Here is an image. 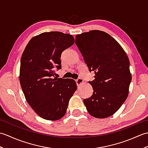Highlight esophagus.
<instances>
[{"instance_id":"esophagus-1","label":"esophagus","mask_w":148,"mask_h":148,"mask_svg":"<svg viewBox=\"0 0 148 148\" xmlns=\"http://www.w3.org/2000/svg\"><path fill=\"white\" fill-rule=\"evenodd\" d=\"M76 83L77 86H79L81 84L83 83V79L81 78H78L77 80H76Z\"/></svg>"}]
</instances>
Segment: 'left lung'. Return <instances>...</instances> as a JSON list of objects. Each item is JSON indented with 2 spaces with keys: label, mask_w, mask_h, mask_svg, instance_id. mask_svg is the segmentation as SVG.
<instances>
[{
  "label": "left lung",
  "mask_w": 148,
  "mask_h": 148,
  "mask_svg": "<svg viewBox=\"0 0 148 148\" xmlns=\"http://www.w3.org/2000/svg\"><path fill=\"white\" fill-rule=\"evenodd\" d=\"M76 45L94 79L89 83L93 92L84 99L93 117L111 116L126 100L132 80L130 62L119 44L108 34L91 30L76 36Z\"/></svg>",
  "instance_id": "1"
}]
</instances>
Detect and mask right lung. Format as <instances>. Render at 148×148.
Instances as JSON below:
<instances>
[{
	"instance_id": "add662e5",
	"label": "right lung",
	"mask_w": 148,
	"mask_h": 148,
	"mask_svg": "<svg viewBox=\"0 0 148 148\" xmlns=\"http://www.w3.org/2000/svg\"><path fill=\"white\" fill-rule=\"evenodd\" d=\"M73 36L60 32H44L32 37L20 61V82L27 102L40 117L58 120L77 90L75 81L55 77L60 69L61 55L74 45Z\"/></svg>"
}]
</instances>
